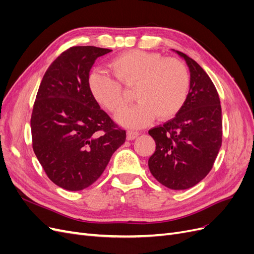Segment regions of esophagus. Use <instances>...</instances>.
<instances>
[{"instance_id":"esophagus-1","label":"esophagus","mask_w":254,"mask_h":254,"mask_svg":"<svg viewBox=\"0 0 254 254\" xmlns=\"http://www.w3.org/2000/svg\"><path fill=\"white\" fill-rule=\"evenodd\" d=\"M137 135H139V132H137V131H134V130H128L127 139L128 140H133V139H135Z\"/></svg>"}]
</instances>
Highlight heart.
<instances>
[{
	"label": "heart",
	"mask_w": 254,
	"mask_h": 254,
	"mask_svg": "<svg viewBox=\"0 0 254 254\" xmlns=\"http://www.w3.org/2000/svg\"><path fill=\"white\" fill-rule=\"evenodd\" d=\"M108 73L95 72L89 77V90L95 101L111 113L126 106L123 84H134L137 102L118 121L127 127L148 124L153 115L160 120L173 118L186 104L190 90V73L182 60L163 58L160 54L140 50L127 51L114 57Z\"/></svg>",
	"instance_id": "1"
}]
</instances>
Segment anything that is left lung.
I'll list each match as a JSON object with an SVG mask.
<instances>
[{"label":"left lung","instance_id":"left-lung-1","mask_svg":"<svg viewBox=\"0 0 254 254\" xmlns=\"http://www.w3.org/2000/svg\"><path fill=\"white\" fill-rule=\"evenodd\" d=\"M190 67L186 104L176 117L149 129L156 150L148 160L151 175L171 190L196 186L210 173L222 142L221 106L217 90L195 60L176 51Z\"/></svg>","mask_w":254,"mask_h":254}]
</instances>
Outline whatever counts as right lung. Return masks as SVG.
<instances>
[{
	"instance_id": "1",
	"label": "right lung",
	"mask_w": 254,
	"mask_h": 254,
	"mask_svg": "<svg viewBox=\"0 0 254 254\" xmlns=\"http://www.w3.org/2000/svg\"><path fill=\"white\" fill-rule=\"evenodd\" d=\"M110 52L88 45L61 53L45 72L34 103V152L50 180L67 190L93 184L126 140L125 130L89 90L92 65Z\"/></svg>"
}]
</instances>
